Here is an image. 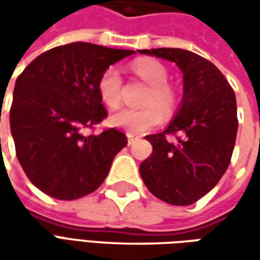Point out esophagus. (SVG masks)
<instances>
[{
    "mask_svg": "<svg viewBox=\"0 0 260 260\" xmlns=\"http://www.w3.org/2000/svg\"><path fill=\"white\" fill-rule=\"evenodd\" d=\"M136 139H137V137H136L135 135H132V133H127V142H128V145H133V143L136 142Z\"/></svg>",
    "mask_w": 260,
    "mask_h": 260,
    "instance_id": "34e87169",
    "label": "esophagus"
}]
</instances>
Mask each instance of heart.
I'll return each mask as SVG.
<instances>
[{
	"mask_svg": "<svg viewBox=\"0 0 260 260\" xmlns=\"http://www.w3.org/2000/svg\"><path fill=\"white\" fill-rule=\"evenodd\" d=\"M133 72L150 86L146 95V104L157 105L164 111H169L174 107L175 95L172 89L166 85L168 71L165 66L155 60H139L133 65ZM98 94L101 101L110 108H114L120 104L121 75L115 66H110L103 72L98 81ZM157 107L155 105H149L137 110L123 107L110 115V123L128 133L139 135L160 121L162 113Z\"/></svg>",
	"mask_w": 260,
	"mask_h": 260,
	"instance_id": "b5f03b06",
	"label": "heart"
}]
</instances>
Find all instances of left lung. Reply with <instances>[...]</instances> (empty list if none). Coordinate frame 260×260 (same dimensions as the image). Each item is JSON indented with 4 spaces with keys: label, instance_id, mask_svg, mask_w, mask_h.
<instances>
[{
    "label": "left lung",
    "instance_id": "obj_1",
    "mask_svg": "<svg viewBox=\"0 0 260 260\" xmlns=\"http://www.w3.org/2000/svg\"><path fill=\"white\" fill-rule=\"evenodd\" d=\"M174 62L182 72L184 95L164 133L146 136L153 152L140 165L142 179L159 200L194 204L210 192L229 168L237 135L236 95L210 60L184 49L140 50ZM178 133V142L166 135Z\"/></svg>",
    "mask_w": 260,
    "mask_h": 260
}]
</instances>
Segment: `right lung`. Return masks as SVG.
<instances>
[{
    "label": "right lung",
    "mask_w": 260,
    "mask_h": 260,
    "mask_svg": "<svg viewBox=\"0 0 260 260\" xmlns=\"http://www.w3.org/2000/svg\"><path fill=\"white\" fill-rule=\"evenodd\" d=\"M135 50L76 42L53 47L15 81L10 127L25 175L45 194L76 200L104 182L124 133L108 128L85 136L107 117L98 81L107 68Z\"/></svg>",
    "instance_id": "right-lung-1"
}]
</instances>
